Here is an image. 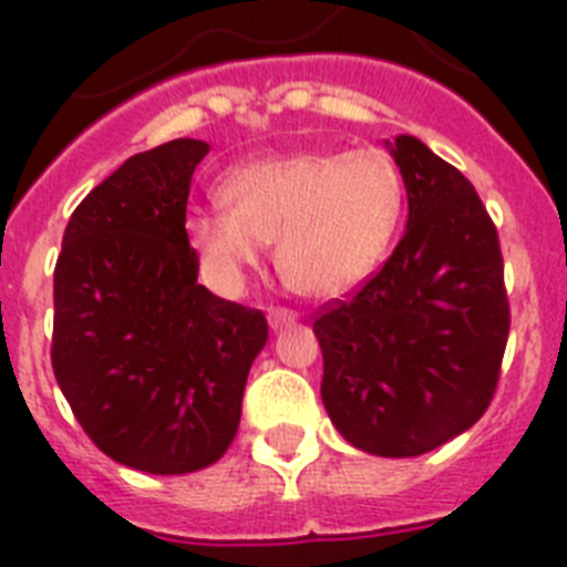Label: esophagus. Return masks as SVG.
<instances>
[{"instance_id": "34e87169", "label": "esophagus", "mask_w": 567, "mask_h": 567, "mask_svg": "<svg viewBox=\"0 0 567 567\" xmlns=\"http://www.w3.org/2000/svg\"><path fill=\"white\" fill-rule=\"evenodd\" d=\"M268 322L270 328H285V324L297 322V311H290V308H268Z\"/></svg>"}]
</instances>
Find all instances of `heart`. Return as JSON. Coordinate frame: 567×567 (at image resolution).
Here are the masks:
<instances>
[{
	"instance_id": "1",
	"label": "heart",
	"mask_w": 567,
	"mask_h": 567,
	"mask_svg": "<svg viewBox=\"0 0 567 567\" xmlns=\"http://www.w3.org/2000/svg\"><path fill=\"white\" fill-rule=\"evenodd\" d=\"M223 205L196 208L185 234L210 282L239 290L277 239L285 282L313 299L342 297L382 265L405 214L400 165L379 147L293 151L228 171Z\"/></svg>"
}]
</instances>
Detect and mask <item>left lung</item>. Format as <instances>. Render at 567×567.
<instances>
[{
	"label": "left lung",
	"instance_id": "8db88e82",
	"mask_svg": "<svg viewBox=\"0 0 567 567\" xmlns=\"http://www.w3.org/2000/svg\"><path fill=\"white\" fill-rule=\"evenodd\" d=\"M408 228L379 274L313 319L324 411L359 451L420 456L488 411L508 344L499 236L474 185L416 136L391 145Z\"/></svg>",
	"mask_w": 567,
	"mask_h": 567
}]
</instances>
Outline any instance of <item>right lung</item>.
<instances>
[{
  "label": "right lung",
  "instance_id": "right-lung-1",
  "mask_svg": "<svg viewBox=\"0 0 567 567\" xmlns=\"http://www.w3.org/2000/svg\"><path fill=\"white\" fill-rule=\"evenodd\" d=\"M208 142L136 154L79 202L53 270V377L102 454L190 474L234 442L268 322L214 297L185 234Z\"/></svg>",
  "mask_w": 567,
  "mask_h": 567
}]
</instances>
